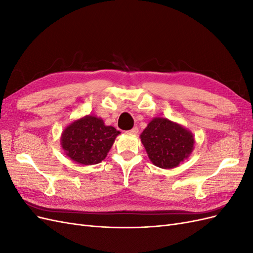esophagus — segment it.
I'll list each match as a JSON object with an SVG mask.
<instances>
[{
  "instance_id": "obj_1",
  "label": "esophagus",
  "mask_w": 253,
  "mask_h": 253,
  "mask_svg": "<svg viewBox=\"0 0 253 253\" xmlns=\"http://www.w3.org/2000/svg\"><path fill=\"white\" fill-rule=\"evenodd\" d=\"M128 133L129 134H137V133H138V127H137V126H135V127H133L132 129H129V131H128Z\"/></svg>"
}]
</instances>
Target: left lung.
Returning <instances> with one entry per match:
<instances>
[{"label": "left lung", "mask_w": 253, "mask_h": 253, "mask_svg": "<svg viewBox=\"0 0 253 253\" xmlns=\"http://www.w3.org/2000/svg\"><path fill=\"white\" fill-rule=\"evenodd\" d=\"M151 162L163 169L177 167L193 150L194 137L181 126L166 118H154L140 135Z\"/></svg>", "instance_id": "8db88e82"}]
</instances>
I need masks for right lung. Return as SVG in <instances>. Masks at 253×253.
I'll use <instances>...</instances> for the list:
<instances>
[{"instance_id":"obj_1","label":"right lung","mask_w":253,"mask_h":253,"mask_svg":"<svg viewBox=\"0 0 253 253\" xmlns=\"http://www.w3.org/2000/svg\"><path fill=\"white\" fill-rule=\"evenodd\" d=\"M119 131L95 116H85L71 124L61 136L66 155L81 165H96L108 155Z\"/></svg>"}]
</instances>
